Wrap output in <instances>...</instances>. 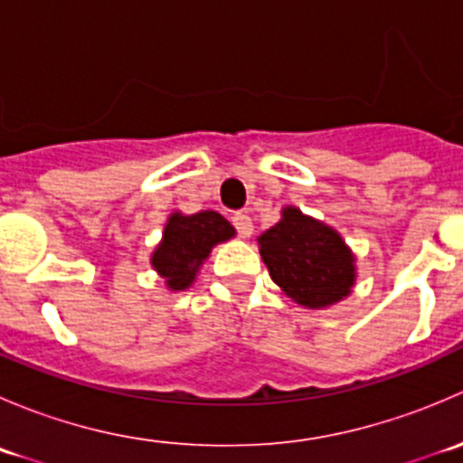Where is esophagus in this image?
Wrapping results in <instances>:
<instances>
[{
	"mask_svg": "<svg viewBox=\"0 0 463 463\" xmlns=\"http://www.w3.org/2000/svg\"><path fill=\"white\" fill-rule=\"evenodd\" d=\"M232 226L237 228L240 237H250L253 235V219L246 213H235L232 214Z\"/></svg>",
	"mask_w": 463,
	"mask_h": 463,
	"instance_id": "1",
	"label": "esophagus"
}]
</instances>
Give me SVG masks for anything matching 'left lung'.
<instances>
[{"instance_id": "1", "label": "left lung", "mask_w": 463, "mask_h": 463, "mask_svg": "<svg viewBox=\"0 0 463 463\" xmlns=\"http://www.w3.org/2000/svg\"><path fill=\"white\" fill-rule=\"evenodd\" d=\"M270 279L307 309H325L352 293L354 255L326 223L287 205L282 219L258 237Z\"/></svg>"}]
</instances>
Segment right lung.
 <instances>
[{
	"mask_svg": "<svg viewBox=\"0 0 463 463\" xmlns=\"http://www.w3.org/2000/svg\"><path fill=\"white\" fill-rule=\"evenodd\" d=\"M235 237V228L214 210L197 214L172 213L163 228V240L152 253V266L170 291H185L194 282L199 266L213 246Z\"/></svg>",
	"mask_w": 463,
	"mask_h": 463,
	"instance_id": "right-lung-1",
	"label": "right lung"
}]
</instances>
